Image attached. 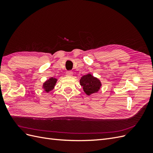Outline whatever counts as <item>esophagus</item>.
I'll use <instances>...</instances> for the list:
<instances>
[{"label": "esophagus", "instance_id": "obj_1", "mask_svg": "<svg viewBox=\"0 0 153 153\" xmlns=\"http://www.w3.org/2000/svg\"><path fill=\"white\" fill-rule=\"evenodd\" d=\"M66 75L68 76H73V73L72 71H67L66 72Z\"/></svg>", "mask_w": 153, "mask_h": 153}]
</instances>
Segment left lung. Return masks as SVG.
Returning a JSON list of instances; mask_svg holds the SVG:
<instances>
[{"mask_svg": "<svg viewBox=\"0 0 153 153\" xmlns=\"http://www.w3.org/2000/svg\"><path fill=\"white\" fill-rule=\"evenodd\" d=\"M80 84L87 96L98 92L102 86L100 80L91 73H87L81 77Z\"/></svg>", "mask_w": 153, "mask_h": 153, "instance_id": "obj_1", "label": "left lung"}]
</instances>
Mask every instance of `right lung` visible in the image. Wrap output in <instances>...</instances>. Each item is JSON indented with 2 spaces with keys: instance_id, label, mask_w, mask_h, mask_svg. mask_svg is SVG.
I'll use <instances>...</instances> for the list:
<instances>
[{
  "instance_id": "add662e5",
  "label": "right lung",
  "mask_w": 153,
  "mask_h": 153,
  "mask_svg": "<svg viewBox=\"0 0 153 153\" xmlns=\"http://www.w3.org/2000/svg\"><path fill=\"white\" fill-rule=\"evenodd\" d=\"M57 82V79L54 77H50L48 80H46L43 84L42 88L46 92H49L51 91H52L54 88L56 83Z\"/></svg>"
}]
</instances>
